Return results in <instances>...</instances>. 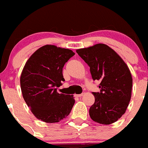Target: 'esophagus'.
<instances>
[{
    "label": "esophagus",
    "instance_id": "1",
    "mask_svg": "<svg viewBox=\"0 0 148 148\" xmlns=\"http://www.w3.org/2000/svg\"><path fill=\"white\" fill-rule=\"evenodd\" d=\"M82 96H83V93H80V94H75V97H81Z\"/></svg>",
    "mask_w": 148,
    "mask_h": 148
}]
</instances>
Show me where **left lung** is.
I'll return each instance as SVG.
<instances>
[{
    "instance_id": "left-lung-1",
    "label": "left lung",
    "mask_w": 148,
    "mask_h": 148,
    "mask_svg": "<svg viewBox=\"0 0 148 148\" xmlns=\"http://www.w3.org/2000/svg\"><path fill=\"white\" fill-rule=\"evenodd\" d=\"M76 52L90 67L93 80L100 81V92L93 93L95 102L89 109L90 118L99 124L114 123L125 113L131 99L132 77L128 67L104 44Z\"/></svg>"
}]
</instances>
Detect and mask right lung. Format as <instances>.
I'll return each instance as SVG.
<instances>
[{"label": "right lung", "mask_w": 148, "mask_h": 148, "mask_svg": "<svg viewBox=\"0 0 148 148\" xmlns=\"http://www.w3.org/2000/svg\"><path fill=\"white\" fill-rule=\"evenodd\" d=\"M75 53L72 50L45 45L29 58L21 73L23 97L38 119L55 123L71 113L73 96L59 93L58 87L65 79L62 68Z\"/></svg>", "instance_id": "1"}]
</instances>
